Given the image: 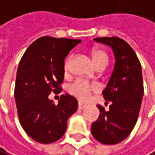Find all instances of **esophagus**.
I'll use <instances>...</instances> for the list:
<instances>
[{
	"label": "esophagus",
	"mask_w": 155,
	"mask_h": 155,
	"mask_svg": "<svg viewBox=\"0 0 155 155\" xmlns=\"http://www.w3.org/2000/svg\"><path fill=\"white\" fill-rule=\"evenodd\" d=\"M85 107H86L85 105H83V104H81V103L78 104V109H79V110H83V109H85Z\"/></svg>",
	"instance_id": "34e87169"
}]
</instances>
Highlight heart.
I'll return each mask as SVG.
<instances>
[{
	"label": "heart",
	"instance_id": "1",
	"mask_svg": "<svg viewBox=\"0 0 155 155\" xmlns=\"http://www.w3.org/2000/svg\"><path fill=\"white\" fill-rule=\"evenodd\" d=\"M71 60V56L68 57V59L64 62V68L66 71H68L69 68V64ZM92 61L95 64V67H97L98 64L105 63L107 64V56L106 52L101 50V49H95L92 51ZM98 89V87L94 84H89V83L83 81V80H77L73 84H71L68 87V91L71 95H73L74 97L79 99L80 101L86 102L89 98L92 92L96 91Z\"/></svg>",
	"mask_w": 155,
	"mask_h": 155
}]
</instances>
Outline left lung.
<instances>
[{"label": "left lung", "instance_id": "obj_1", "mask_svg": "<svg viewBox=\"0 0 155 155\" xmlns=\"http://www.w3.org/2000/svg\"><path fill=\"white\" fill-rule=\"evenodd\" d=\"M94 41L110 46L115 64L102 92L110 102V110L97 106L100 114L91 124V134L102 144L114 145L128 137L137 122L144 94L142 68L134 50L123 39L102 37Z\"/></svg>", "mask_w": 155, "mask_h": 155}]
</instances>
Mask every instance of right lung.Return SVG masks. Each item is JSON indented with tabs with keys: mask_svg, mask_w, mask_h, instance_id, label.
<instances>
[{
	"mask_svg": "<svg viewBox=\"0 0 155 155\" xmlns=\"http://www.w3.org/2000/svg\"><path fill=\"white\" fill-rule=\"evenodd\" d=\"M81 40L45 36L33 42L21 57L15 84V101L20 123L29 137L41 144L59 140L67 130L68 119L78 102L64 94L58 105L48 99L60 91L64 59Z\"/></svg>",
	"mask_w": 155,
	"mask_h": 155,
	"instance_id": "obj_1",
	"label": "right lung"
}]
</instances>
